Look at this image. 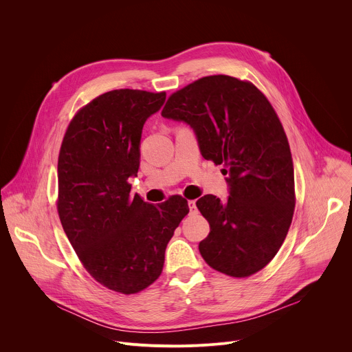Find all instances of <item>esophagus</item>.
I'll use <instances>...</instances> for the list:
<instances>
[{
	"label": "esophagus",
	"instance_id": "1",
	"mask_svg": "<svg viewBox=\"0 0 352 352\" xmlns=\"http://www.w3.org/2000/svg\"><path fill=\"white\" fill-rule=\"evenodd\" d=\"M188 206H189V213H190V214H196V213H197V208H196V202H195V200H189Z\"/></svg>",
	"mask_w": 352,
	"mask_h": 352
}]
</instances>
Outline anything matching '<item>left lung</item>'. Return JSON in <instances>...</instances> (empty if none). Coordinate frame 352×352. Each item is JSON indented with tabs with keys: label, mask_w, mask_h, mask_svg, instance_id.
<instances>
[{
	"label": "left lung",
	"mask_w": 352,
	"mask_h": 352,
	"mask_svg": "<svg viewBox=\"0 0 352 352\" xmlns=\"http://www.w3.org/2000/svg\"><path fill=\"white\" fill-rule=\"evenodd\" d=\"M162 116L188 124L200 155L227 175V200L205 195L196 202L210 226L200 255L232 277L262 270L283 245L295 208L291 150L269 100L252 83L213 75L171 94Z\"/></svg>",
	"instance_id": "left-lung-1"
}]
</instances>
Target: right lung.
Instances as JSON below:
<instances>
[{
  "label": "right lung",
  "instance_id": "1",
  "mask_svg": "<svg viewBox=\"0 0 352 352\" xmlns=\"http://www.w3.org/2000/svg\"><path fill=\"white\" fill-rule=\"evenodd\" d=\"M164 102V91H107L75 116L60 150L63 228L90 276L121 294L159 278L167 243L189 212L178 195L157 206L131 195L143 125Z\"/></svg>",
  "mask_w": 352,
  "mask_h": 352
}]
</instances>
